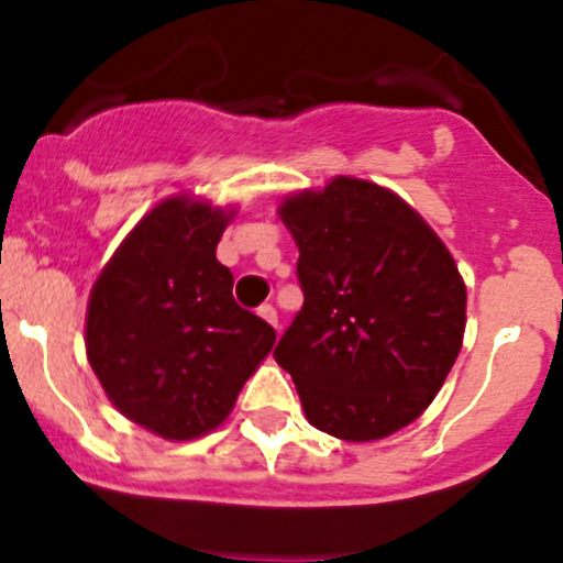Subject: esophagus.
<instances>
[{
    "label": "esophagus",
    "instance_id": "obj_1",
    "mask_svg": "<svg viewBox=\"0 0 563 563\" xmlns=\"http://www.w3.org/2000/svg\"><path fill=\"white\" fill-rule=\"evenodd\" d=\"M258 316L264 318L266 323H272V327L277 329V310L272 308V305H261V308H258Z\"/></svg>",
    "mask_w": 563,
    "mask_h": 563
}]
</instances>
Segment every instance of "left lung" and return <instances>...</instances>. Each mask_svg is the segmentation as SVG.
<instances>
[{
    "label": "left lung",
    "instance_id": "obj_1",
    "mask_svg": "<svg viewBox=\"0 0 563 563\" xmlns=\"http://www.w3.org/2000/svg\"><path fill=\"white\" fill-rule=\"evenodd\" d=\"M305 305L275 349L305 417L343 441L411 424L455 365L465 283L435 231L376 181L334 176L277 209Z\"/></svg>",
    "mask_w": 563,
    "mask_h": 563
}]
</instances>
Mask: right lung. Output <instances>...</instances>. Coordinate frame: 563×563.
<instances>
[{
	"mask_svg": "<svg viewBox=\"0 0 563 563\" xmlns=\"http://www.w3.org/2000/svg\"><path fill=\"white\" fill-rule=\"evenodd\" d=\"M234 212L190 196L157 203L89 294L87 356L108 400L168 441L209 433L275 345V329L234 302L214 255Z\"/></svg>",
	"mask_w": 563,
	"mask_h": 563,
	"instance_id": "right-lung-1",
	"label": "right lung"
}]
</instances>
